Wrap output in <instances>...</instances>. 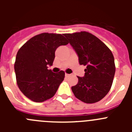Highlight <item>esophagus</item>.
<instances>
[{
    "label": "esophagus",
    "mask_w": 132,
    "mask_h": 132,
    "mask_svg": "<svg viewBox=\"0 0 132 132\" xmlns=\"http://www.w3.org/2000/svg\"><path fill=\"white\" fill-rule=\"evenodd\" d=\"M71 76V74H67V73H65V77H69Z\"/></svg>",
    "instance_id": "1"
}]
</instances>
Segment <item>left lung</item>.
Returning a JSON list of instances; mask_svg holds the SVG:
<instances>
[{"mask_svg": "<svg viewBox=\"0 0 132 132\" xmlns=\"http://www.w3.org/2000/svg\"><path fill=\"white\" fill-rule=\"evenodd\" d=\"M70 45L75 51L80 65L87 67L83 77L71 87L79 100L91 104L98 102L108 94L115 74L112 53L96 36L87 31L65 34Z\"/></svg>", "mask_w": 132, "mask_h": 132, "instance_id": "obj_1", "label": "left lung"}]
</instances>
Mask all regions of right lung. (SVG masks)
I'll use <instances>...</instances> for the list:
<instances>
[{
    "label": "right lung",
    "instance_id": "right-lung-1",
    "mask_svg": "<svg viewBox=\"0 0 132 132\" xmlns=\"http://www.w3.org/2000/svg\"><path fill=\"white\" fill-rule=\"evenodd\" d=\"M68 43L61 34L43 33L31 38L18 50L14 71L17 85L26 97L42 102L54 96L65 73H55L47 67L53 65L57 48Z\"/></svg>",
    "mask_w": 132,
    "mask_h": 132
}]
</instances>
